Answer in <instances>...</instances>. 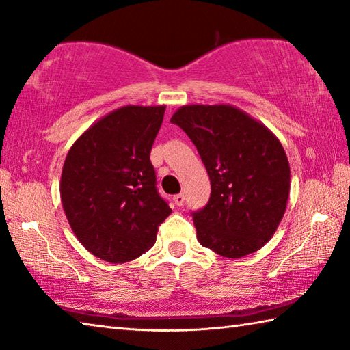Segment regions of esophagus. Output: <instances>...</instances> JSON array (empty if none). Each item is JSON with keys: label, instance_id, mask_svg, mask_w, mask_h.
Masks as SVG:
<instances>
[{"label": "esophagus", "instance_id": "esophagus-1", "mask_svg": "<svg viewBox=\"0 0 350 350\" xmlns=\"http://www.w3.org/2000/svg\"><path fill=\"white\" fill-rule=\"evenodd\" d=\"M183 202H185V196H183L182 193L174 196V203H176L177 206H182V205H183Z\"/></svg>", "mask_w": 350, "mask_h": 350}]
</instances>
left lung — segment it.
Listing matches in <instances>:
<instances>
[{"label": "left lung", "mask_w": 350, "mask_h": 350, "mask_svg": "<svg viewBox=\"0 0 350 350\" xmlns=\"http://www.w3.org/2000/svg\"><path fill=\"white\" fill-rule=\"evenodd\" d=\"M171 122L187 133L211 180L205 208L193 213L197 240L240 258L274 236L284 215L291 170L272 131L232 105H183Z\"/></svg>", "instance_id": "8db88e82"}]
</instances>
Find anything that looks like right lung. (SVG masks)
Wrapping results in <instances>:
<instances>
[{
  "label": "right lung",
  "instance_id": "obj_1",
  "mask_svg": "<svg viewBox=\"0 0 350 350\" xmlns=\"http://www.w3.org/2000/svg\"><path fill=\"white\" fill-rule=\"evenodd\" d=\"M165 105H125L82 133L68 150L61 202L88 252L125 263L147 252L171 208L157 193L150 153Z\"/></svg>",
  "mask_w": 350,
  "mask_h": 350
}]
</instances>
